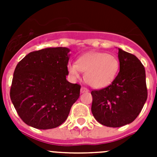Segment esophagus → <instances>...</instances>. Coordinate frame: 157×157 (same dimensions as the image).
Wrapping results in <instances>:
<instances>
[{"mask_svg": "<svg viewBox=\"0 0 157 157\" xmlns=\"http://www.w3.org/2000/svg\"><path fill=\"white\" fill-rule=\"evenodd\" d=\"M89 92V90L87 88H86V87H82L81 88V93L82 94V93H87Z\"/></svg>", "mask_w": 157, "mask_h": 157, "instance_id": "1", "label": "esophagus"}]
</instances>
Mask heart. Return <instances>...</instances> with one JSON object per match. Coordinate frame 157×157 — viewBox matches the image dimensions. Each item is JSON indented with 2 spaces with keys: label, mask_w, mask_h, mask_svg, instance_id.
Returning a JSON list of instances; mask_svg holds the SVG:
<instances>
[{
  "label": "heart",
  "mask_w": 157,
  "mask_h": 157,
  "mask_svg": "<svg viewBox=\"0 0 157 157\" xmlns=\"http://www.w3.org/2000/svg\"><path fill=\"white\" fill-rule=\"evenodd\" d=\"M120 71V61L116 56L101 52H90L79 56L75 63L67 65V72L73 79H78L81 72L90 86L102 89L111 85Z\"/></svg>",
  "instance_id": "heart-1"
}]
</instances>
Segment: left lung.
Returning a JSON list of instances; mask_svg holds the SVG:
<instances>
[{"label":"left lung","mask_w":157,"mask_h":157,"mask_svg":"<svg viewBox=\"0 0 157 157\" xmlns=\"http://www.w3.org/2000/svg\"><path fill=\"white\" fill-rule=\"evenodd\" d=\"M120 72L114 82L99 90H93L91 111L101 124L120 127L138 117L147 100L145 71L134 55L119 48Z\"/></svg>","instance_id":"obj_1"}]
</instances>
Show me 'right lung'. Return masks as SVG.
I'll list each match as a JSON object with an SVG mask.
<instances>
[{
    "mask_svg": "<svg viewBox=\"0 0 157 157\" xmlns=\"http://www.w3.org/2000/svg\"><path fill=\"white\" fill-rule=\"evenodd\" d=\"M69 52L65 47L43 48L18 63L10 98L27 125L41 130L59 127L79 98L81 86L66 79Z\"/></svg>",
    "mask_w": 157,
    "mask_h": 157,
    "instance_id": "1",
    "label": "right lung"
}]
</instances>
